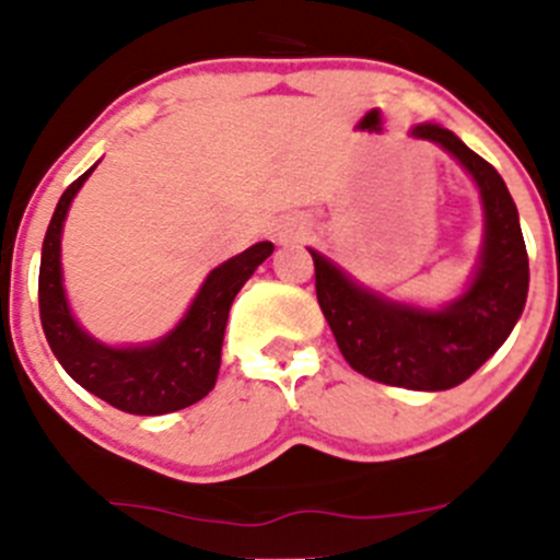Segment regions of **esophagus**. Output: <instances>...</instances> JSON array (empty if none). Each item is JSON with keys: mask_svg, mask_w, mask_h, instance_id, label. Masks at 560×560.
Segmentation results:
<instances>
[{"mask_svg": "<svg viewBox=\"0 0 560 560\" xmlns=\"http://www.w3.org/2000/svg\"><path fill=\"white\" fill-rule=\"evenodd\" d=\"M301 235H303V228L298 222H284L279 224V230H276V241H279V244H295Z\"/></svg>", "mask_w": 560, "mask_h": 560, "instance_id": "1", "label": "esophagus"}]
</instances>
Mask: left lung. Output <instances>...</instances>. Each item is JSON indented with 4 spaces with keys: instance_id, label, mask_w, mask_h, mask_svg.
Listing matches in <instances>:
<instances>
[{
    "instance_id": "left-lung-1",
    "label": "left lung",
    "mask_w": 560,
    "mask_h": 560,
    "mask_svg": "<svg viewBox=\"0 0 560 560\" xmlns=\"http://www.w3.org/2000/svg\"><path fill=\"white\" fill-rule=\"evenodd\" d=\"M409 135L447 151L482 200V248L460 295L439 308L395 301L308 252L316 301L347 363L382 385L439 393L466 382L510 338L528 298V254L515 200L495 167L442 124H417Z\"/></svg>"
}]
</instances>
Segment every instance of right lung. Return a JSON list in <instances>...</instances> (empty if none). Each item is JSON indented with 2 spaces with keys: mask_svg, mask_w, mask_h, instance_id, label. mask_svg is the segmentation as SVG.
Listing matches in <instances>:
<instances>
[{
  "mask_svg": "<svg viewBox=\"0 0 560 560\" xmlns=\"http://www.w3.org/2000/svg\"><path fill=\"white\" fill-rule=\"evenodd\" d=\"M100 165V162H97ZM67 186L56 202L39 257V319L61 369L83 389L127 415H167L206 398L217 385L230 306L254 270L273 254L270 241L217 265L171 332L149 343L94 338L72 314L61 270V233L72 200L94 167Z\"/></svg>",
  "mask_w": 560,
  "mask_h": 560,
  "instance_id": "right-lung-1",
  "label": "right lung"
}]
</instances>
